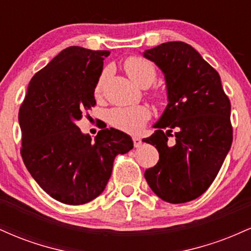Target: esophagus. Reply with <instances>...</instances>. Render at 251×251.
Instances as JSON below:
<instances>
[{
	"mask_svg": "<svg viewBox=\"0 0 251 251\" xmlns=\"http://www.w3.org/2000/svg\"><path fill=\"white\" fill-rule=\"evenodd\" d=\"M133 145H134V148H139V146L142 145V139L138 137H134L133 138Z\"/></svg>",
	"mask_w": 251,
	"mask_h": 251,
	"instance_id": "1",
	"label": "esophagus"
}]
</instances>
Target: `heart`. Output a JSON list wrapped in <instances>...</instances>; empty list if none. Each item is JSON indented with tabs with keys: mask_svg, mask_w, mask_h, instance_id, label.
<instances>
[{
	"mask_svg": "<svg viewBox=\"0 0 251 251\" xmlns=\"http://www.w3.org/2000/svg\"><path fill=\"white\" fill-rule=\"evenodd\" d=\"M124 68L129 79L142 87H148L154 81L157 76V71L153 63L142 56H131L126 59V61L124 62ZM103 79H105V73L100 75L96 83V87H94L96 96L101 92ZM155 96L162 97V94L157 93ZM150 117H151V112L146 106L143 105L117 107L111 109L107 113V120L112 126L128 133H139L148 123Z\"/></svg>",
	"mask_w": 251,
	"mask_h": 251,
	"instance_id": "b5f03b06",
	"label": "heart"
}]
</instances>
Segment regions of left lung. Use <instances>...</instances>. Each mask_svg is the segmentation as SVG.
<instances>
[{
    "mask_svg": "<svg viewBox=\"0 0 251 251\" xmlns=\"http://www.w3.org/2000/svg\"><path fill=\"white\" fill-rule=\"evenodd\" d=\"M144 56L163 71L169 99L153 126L158 129L143 140L159 152L157 165L144 176L163 201L186 203L209 189L231 148V105L218 72L188 43H162ZM170 135L174 144L167 143Z\"/></svg>",
    "mask_w": 251,
    "mask_h": 251,
    "instance_id": "left-lung-1",
    "label": "left lung"
}]
</instances>
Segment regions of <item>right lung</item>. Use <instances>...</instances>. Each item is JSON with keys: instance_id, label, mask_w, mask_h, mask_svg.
I'll return each instance as SVG.
<instances>
[{"instance_id": "add662e5", "label": "right lung", "mask_w": 251, "mask_h": 251, "mask_svg": "<svg viewBox=\"0 0 251 251\" xmlns=\"http://www.w3.org/2000/svg\"><path fill=\"white\" fill-rule=\"evenodd\" d=\"M108 50L72 46L31 77L19 123L21 155L31 177L54 200L80 205L105 190L114 158L133 149L131 137L103 128L92 142L76 122L97 105L94 87Z\"/></svg>"}]
</instances>
